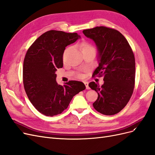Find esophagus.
Listing matches in <instances>:
<instances>
[{"label": "esophagus", "instance_id": "obj_1", "mask_svg": "<svg viewBox=\"0 0 155 155\" xmlns=\"http://www.w3.org/2000/svg\"><path fill=\"white\" fill-rule=\"evenodd\" d=\"M83 83H84V84H85V87H86V88H87V89H90V88H89V87H88V84L87 82L84 81Z\"/></svg>", "mask_w": 155, "mask_h": 155}]
</instances>
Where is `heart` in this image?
I'll list each match as a JSON object with an SVG mask.
<instances>
[{
  "mask_svg": "<svg viewBox=\"0 0 155 155\" xmlns=\"http://www.w3.org/2000/svg\"><path fill=\"white\" fill-rule=\"evenodd\" d=\"M91 48H94L92 46H91L88 43H86V42H83L81 44V50H86V49H91ZM79 77H81V75L79 74Z\"/></svg>",
  "mask_w": 155,
  "mask_h": 155,
  "instance_id": "1",
  "label": "heart"
}]
</instances>
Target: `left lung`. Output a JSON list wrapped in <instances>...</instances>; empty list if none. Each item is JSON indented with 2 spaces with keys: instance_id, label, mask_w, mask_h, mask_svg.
Returning a JSON list of instances; mask_svg holds the SVG:
<instances>
[{
  "instance_id": "obj_1",
  "label": "left lung",
  "mask_w": 155,
  "mask_h": 155,
  "mask_svg": "<svg viewBox=\"0 0 155 155\" xmlns=\"http://www.w3.org/2000/svg\"><path fill=\"white\" fill-rule=\"evenodd\" d=\"M83 33L92 39L98 51L99 65L92 76L104 77L100 87L95 82L88 86L98 94L93 107L101 114L114 115L127 104L135 82V59L125 37L118 30L105 26L85 30Z\"/></svg>"
}]
</instances>
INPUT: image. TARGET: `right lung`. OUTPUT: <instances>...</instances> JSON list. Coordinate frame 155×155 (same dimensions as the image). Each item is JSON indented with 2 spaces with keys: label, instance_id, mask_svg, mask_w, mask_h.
Wrapping results in <instances>:
<instances>
[{
  "label": "right lung",
  "instance_id": "right-lung-1",
  "mask_svg": "<svg viewBox=\"0 0 155 155\" xmlns=\"http://www.w3.org/2000/svg\"><path fill=\"white\" fill-rule=\"evenodd\" d=\"M77 33L50 30L39 37L28 50L23 64V84L28 97L41 114L61 113L73 97L85 89L81 81L56 82L58 68L63 66L65 47L80 38Z\"/></svg>",
  "mask_w": 155,
  "mask_h": 155
}]
</instances>
